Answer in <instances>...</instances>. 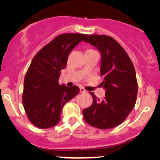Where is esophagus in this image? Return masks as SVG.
<instances>
[{"instance_id":"esophagus-1","label":"esophagus","mask_w":160,"mask_h":160,"mask_svg":"<svg viewBox=\"0 0 160 160\" xmlns=\"http://www.w3.org/2000/svg\"><path fill=\"white\" fill-rule=\"evenodd\" d=\"M80 92L82 93H84V92H86V90L83 88V87H80Z\"/></svg>"}]
</instances>
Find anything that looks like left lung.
<instances>
[{
  "label": "left lung",
  "mask_w": 160,
  "mask_h": 160,
  "mask_svg": "<svg viewBox=\"0 0 160 160\" xmlns=\"http://www.w3.org/2000/svg\"><path fill=\"white\" fill-rule=\"evenodd\" d=\"M84 41L96 47L101 55V86L105 98H93L92 106L83 110L85 122L95 128L106 130L123 122L134 108L138 94L135 70L130 58L119 43L105 35H89Z\"/></svg>",
  "instance_id": "1"
}]
</instances>
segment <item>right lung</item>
Segmentation results:
<instances>
[{
    "mask_svg": "<svg viewBox=\"0 0 160 160\" xmlns=\"http://www.w3.org/2000/svg\"><path fill=\"white\" fill-rule=\"evenodd\" d=\"M87 36L59 35L32 59L24 80L22 102L28 119L38 128L57 125L62 107L79 92L77 86L60 85L58 81L70 52Z\"/></svg>",
    "mask_w": 160,
    "mask_h": 160,
    "instance_id": "add662e5",
    "label": "right lung"
}]
</instances>
